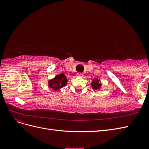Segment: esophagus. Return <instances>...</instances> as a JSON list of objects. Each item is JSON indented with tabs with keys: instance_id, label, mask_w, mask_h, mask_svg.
Returning <instances> with one entry per match:
<instances>
[{
	"instance_id": "obj_1",
	"label": "esophagus",
	"mask_w": 149,
	"mask_h": 149,
	"mask_svg": "<svg viewBox=\"0 0 149 149\" xmlns=\"http://www.w3.org/2000/svg\"><path fill=\"white\" fill-rule=\"evenodd\" d=\"M77 76H79V77H83V74L82 73H79L77 74Z\"/></svg>"
}]
</instances>
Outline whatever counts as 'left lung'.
I'll return each mask as SVG.
<instances>
[{
	"instance_id": "1",
	"label": "left lung",
	"mask_w": 149,
	"mask_h": 149,
	"mask_svg": "<svg viewBox=\"0 0 149 149\" xmlns=\"http://www.w3.org/2000/svg\"><path fill=\"white\" fill-rule=\"evenodd\" d=\"M102 84L101 83L100 79L97 78H95L93 79V81L91 83V87L93 90H97V91H100L101 89Z\"/></svg>"
}]
</instances>
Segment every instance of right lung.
<instances>
[{
    "label": "right lung",
    "instance_id": "add662e5",
    "mask_svg": "<svg viewBox=\"0 0 149 149\" xmlns=\"http://www.w3.org/2000/svg\"><path fill=\"white\" fill-rule=\"evenodd\" d=\"M68 81V80L66 76L63 73H61L57 74L55 78H52V79H49L48 84L49 88H52L53 90H55V91H58V90H60L66 86Z\"/></svg>",
    "mask_w": 149,
    "mask_h": 149
}]
</instances>
